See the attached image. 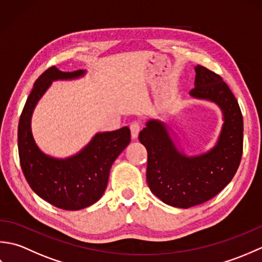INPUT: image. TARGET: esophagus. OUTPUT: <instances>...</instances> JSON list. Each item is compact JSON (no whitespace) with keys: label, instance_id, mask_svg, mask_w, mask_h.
I'll list each match as a JSON object with an SVG mask.
<instances>
[{"label":"esophagus","instance_id":"obj_1","mask_svg":"<svg viewBox=\"0 0 262 262\" xmlns=\"http://www.w3.org/2000/svg\"><path fill=\"white\" fill-rule=\"evenodd\" d=\"M130 134H132V138L133 140H136L138 137V134H140V130H141V126L138 122H132L130 126Z\"/></svg>","mask_w":262,"mask_h":262}]
</instances>
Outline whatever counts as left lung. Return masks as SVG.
I'll use <instances>...</instances> for the list:
<instances>
[{"mask_svg":"<svg viewBox=\"0 0 262 262\" xmlns=\"http://www.w3.org/2000/svg\"><path fill=\"white\" fill-rule=\"evenodd\" d=\"M190 96L209 100L223 111L216 145L205 154L179 152L164 122L151 119L138 140L147 149L146 180L151 191L173 207L189 208L215 197L234 177L243 151V118L234 94L213 71L197 65Z\"/></svg>","mask_w":262,"mask_h":262,"instance_id":"1","label":"left lung"}]
</instances>
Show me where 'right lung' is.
<instances>
[{
	"label": "right lung",
	"mask_w": 262,
	"mask_h": 262,
	"mask_svg": "<svg viewBox=\"0 0 262 262\" xmlns=\"http://www.w3.org/2000/svg\"><path fill=\"white\" fill-rule=\"evenodd\" d=\"M85 71L62 72L56 66L36 80L22 110L18 126V148L22 172L30 188L49 204L65 210H79L97 203L108 185L110 168L130 142V130L122 127L98 133L73 157L55 159L42 153L33 140L31 116L38 100L53 81L73 80Z\"/></svg>",
	"instance_id": "add662e5"
}]
</instances>
